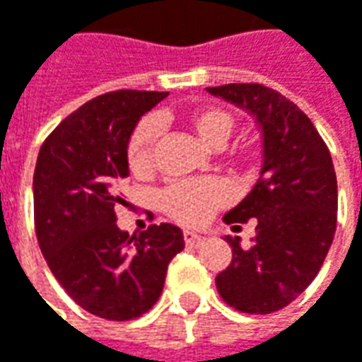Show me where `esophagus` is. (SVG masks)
I'll return each mask as SVG.
<instances>
[{"label":"esophagus","instance_id":"34e87169","mask_svg":"<svg viewBox=\"0 0 362 362\" xmlns=\"http://www.w3.org/2000/svg\"><path fill=\"white\" fill-rule=\"evenodd\" d=\"M183 240L187 245H199L203 242V235L202 233H197V231H191V230H185L183 231Z\"/></svg>","mask_w":362,"mask_h":362}]
</instances>
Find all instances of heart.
I'll return each instance as SVG.
<instances>
[{
  "instance_id": "heart-1",
  "label": "heart",
  "mask_w": 362,
  "mask_h": 362,
  "mask_svg": "<svg viewBox=\"0 0 362 362\" xmlns=\"http://www.w3.org/2000/svg\"><path fill=\"white\" fill-rule=\"evenodd\" d=\"M181 122L195 132L207 145H221L235 124L228 108L217 105H203L189 108L181 115ZM159 129L155 120H143L132 131L127 143V165L132 175L148 177L155 169ZM228 159L235 167H252L257 160V151L250 145H235L228 153ZM231 202V189L223 179H189L175 181L159 195L160 209L177 223L202 226L209 217Z\"/></svg>"
}]
</instances>
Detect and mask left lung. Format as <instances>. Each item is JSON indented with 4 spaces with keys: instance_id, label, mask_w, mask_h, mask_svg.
Instances as JSON below:
<instances>
[{
    "instance_id": "1",
    "label": "left lung",
    "mask_w": 362,
    "mask_h": 362,
    "mask_svg": "<svg viewBox=\"0 0 362 362\" xmlns=\"http://www.w3.org/2000/svg\"><path fill=\"white\" fill-rule=\"evenodd\" d=\"M250 110L264 132V167L250 195L223 217L256 221V238L243 250L228 235L231 262L216 278L219 296L247 314L282 310L322 268L337 230V173L313 120L280 92L264 84L207 88Z\"/></svg>"
}]
</instances>
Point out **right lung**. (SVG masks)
Returning <instances> with one entry per match:
<instances>
[{
    "instance_id": "add662e5",
    "label": "right lung",
    "mask_w": 362,
    "mask_h": 362,
    "mask_svg": "<svg viewBox=\"0 0 362 362\" xmlns=\"http://www.w3.org/2000/svg\"><path fill=\"white\" fill-rule=\"evenodd\" d=\"M167 92L100 94L49 132L34 171V223L40 250L68 296L94 316L132 320L159 300L169 262L183 247L171 223L129 238L117 226L127 205V143L139 119Z\"/></svg>"
}]
</instances>
